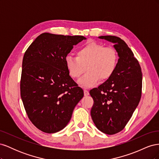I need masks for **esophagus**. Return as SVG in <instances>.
<instances>
[{"mask_svg": "<svg viewBox=\"0 0 159 159\" xmlns=\"http://www.w3.org/2000/svg\"><path fill=\"white\" fill-rule=\"evenodd\" d=\"M89 94V93L88 90L87 89H84V95H88Z\"/></svg>", "mask_w": 159, "mask_h": 159, "instance_id": "esophagus-1", "label": "esophagus"}]
</instances>
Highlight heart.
I'll use <instances>...</instances> for the list:
<instances>
[{
	"instance_id": "heart-1",
	"label": "heart",
	"mask_w": 159,
	"mask_h": 159,
	"mask_svg": "<svg viewBox=\"0 0 159 159\" xmlns=\"http://www.w3.org/2000/svg\"><path fill=\"white\" fill-rule=\"evenodd\" d=\"M119 60L117 52L114 48L105 47L95 42H88L77 51V56H66L65 61L70 75L78 79L88 69L79 83L89 88L97 84L100 78L107 80L117 69Z\"/></svg>"
}]
</instances>
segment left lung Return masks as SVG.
Here are the masks:
<instances>
[{
	"instance_id": "left-lung-1",
	"label": "left lung",
	"mask_w": 159,
	"mask_h": 159,
	"mask_svg": "<svg viewBox=\"0 0 159 159\" xmlns=\"http://www.w3.org/2000/svg\"><path fill=\"white\" fill-rule=\"evenodd\" d=\"M99 38L114 43L119 58L112 76L90 90L94 102L91 116L99 131L114 134L126 126L140 102L142 71L137 59L122 39L115 36Z\"/></svg>"
}]
</instances>
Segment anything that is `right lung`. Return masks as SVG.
I'll use <instances>...</instances> for the list:
<instances>
[{"mask_svg": "<svg viewBox=\"0 0 159 159\" xmlns=\"http://www.w3.org/2000/svg\"><path fill=\"white\" fill-rule=\"evenodd\" d=\"M83 36L42 33L24 55L20 96L28 117L46 133L63 129L84 91L69 75L65 59Z\"/></svg>", "mask_w": 159, "mask_h": 159, "instance_id": "1", "label": "right lung"}]
</instances>
